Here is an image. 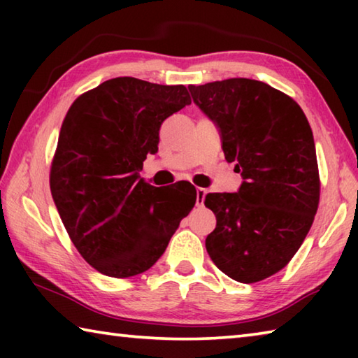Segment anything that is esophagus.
Returning <instances> with one entry per match:
<instances>
[{
	"label": "esophagus",
	"instance_id": "1",
	"mask_svg": "<svg viewBox=\"0 0 358 358\" xmlns=\"http://www.w3.org/2000/svg\"><path fill=\"white\" fill-rule=\"evenodd\" d=\"M205 196H207V191H205L203 187H197V197H196L197 207H202L205 202Z\"/></svg>",
	"mask_w": 358,
	"mask_h": 358
}]
</instances>
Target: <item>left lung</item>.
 Masks as SVG:
<instances>
[{
  "instance_id": "1",
  "label": "left lung",
  "mask_w": 358,
  "mask_h": 358,
  "mask_svg": "<svg viewBox=\"0 0 358 358\" xmlns=\"http://www.w3.org/2000/svg\"><path fill=\"white\" fill-rule=\"evenodd\" d=\"M194 104L220 129L224 156L241 173L237 192H210L216 227L205 246L222 273L245 284L289 264L319 205L313 131L287 94L252 78L194 87Z\"/></svg>"
}]
</instances>
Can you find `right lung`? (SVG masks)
Listing matches in <instances>:
<instances>
[{"mask_svg":"<svg viewBox=\"0 0 358 358\" xmlns=\"http://www.w3.org/2000/svg\"><path fill=\"white\" fill-rule=\"evenodd\" d=\"M189 104L183 85L117 77L66 113L50 191L72 243L99 273L129 278L151 268L196 203L191 183L161 189L138 175L157 151L162 121Z\"/></svg>","mask_w":358,"mask_h":358,"instance_id":"obj_1","label":"right lung"}]
</instances>
